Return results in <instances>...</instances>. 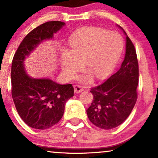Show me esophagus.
I'll use <instances>...</instances> for the list:
<instances>
[{
  "mask_svg": "<svg viewBox=\"0 0 158 158\" xmlns=\"http://www.w3.org/2000/svg\"><path fill=\"white\" fill-rule=\"evenodd\" d=\"M83 90V88L80 85H74V91L76 94H79V93L82 92Z\"/></svg>",
  "mask_w": 158,
  "mask_h": 158,
  "instance_id": "obj_1",
  "label": "esophagus"
}]
</instances>
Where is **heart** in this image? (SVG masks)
Listing matches in <instances>:
<instances>
[{
    "mask_svg": "<svg viewBox=\"0 0 158 158\" xmlns=\"http://www.w3.org/2000/svg\"><path fill=\"white\" fill-rule=\"evenodd\" d=\"M70 49L61 51L64 75L73 79L81 70L85 61L88 70L79 77L81 81H89L91 75L103 79L111 74L124 49L122 36L116 32L98 27H87L71 36Z\"/></svg>",
    "mask_w": 158,
    "mask_h": 158,
    "instance_id": "b5f03b06",
    "label": "heart"
}]
</instances>
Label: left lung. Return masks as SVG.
<instances>
[{"instance_id": "obj_1", "label": "left lung", "mask_w": 158, "mask_h": 158, "mask_svg": "<svg viewBox=\"0 0 158 158\" xmlns=\"http://www.w3.org/2000/svg\"><path fill=\"white\" fill-rule=\"evenodd\" d=\"M126 40V54L120 68L104 83L90 90L94 100L86 111L88 117L92 124L103 129H111L122 124L131 114L137 99V53L127 35Z\"/></svg>"}]
</instances>
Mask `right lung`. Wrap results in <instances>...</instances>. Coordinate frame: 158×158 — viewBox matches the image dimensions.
<instances>
[{"mask_svg":"<svg viewBox=\"0 0 158 158\" xmlns=\"http://www.w3.org/2000/svg\"><path fill=\"white\" fill-rule=\"evenodd\" d=\"M65 24L48 21L32 30L19 44L11 65V95L23 122L36 129H46L57 124L64 114L66 101L74 96L72 84L60 85L48 78L35 79L27 75L24 60L42 41L52 39Z\"/></svg>","mask_w":158,"mask_h":158,"instance_id":"add662e5","label":"right lung"}]
</instances>
